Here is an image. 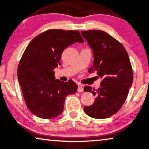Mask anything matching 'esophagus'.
Masks as SVG:
<instances>
[{
    "label": "esophagus",
    "mask_w": 149,
    "mask_h": 149,
    "mask_svg": "<svg viewBox=\"0 0 149 149\" xmlns=\"http://www.w3.org/2000/svg\"><path fill=\"white\" fill-rule=\"evenodd\" d=\"M77 91L79 93H82L84 92V88L82 87L81 85H79L77 87Z\"/></svg>",
    "instance_id": "1"
}]
</instances>
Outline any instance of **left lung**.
<instances>
[{
    "label": "left lung",
    "mask_w": 149,
    "mask_h": 149,
    "mask_svg": "<svg viewBox=\"0 0 149 149\" xmlns=\"http://www.w3.org/2000/svg\"><path fill=\"white\" fill-rule=\"evenodd\" d=\"M91 48L94 62L89 70L96 72L102 79L97 90L85 86V92L96 96L92 105L84 107V112L96 119L114 115L122 107L133 83V70L124 47L107 33L100 30L81 31Z\"/></svg>",
    "instance_id": "left-lung-1"
}]
</instances>
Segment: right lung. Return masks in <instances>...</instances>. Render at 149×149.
I'll use <instances>...</instances> for the list:
<instances>
[{"instance_id": "obj_1", "label": "right lung", "mask_w": 149, "mask_h": 149, "mask_svg": "<svg viewBox=\"0 0 149 149\" xmlns=\"http://www.w3.org/2000/svg\"><path fill=\"white\" fill-rule=\"evenodd\" d=\"M75 42H84L78 31L49 29L33 39L25 50L17 78L27 107L37 116H58L64 110L65 97L76 92L77 85L72 80L55 79L53 71L61 64L64 50Z\"/></svg>"}]
</instances>
